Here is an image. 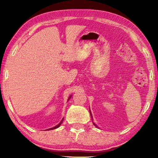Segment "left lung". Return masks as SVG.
Returning a JSON list of instances; mask_svg holds the SVG:
<instances>
[{
	"mask_svg": "<svg viewBox=\"0 0 158 158\" xmlns=\"http://www.w3.org/2000/svg\"><path fill=\"white\" fill-rule=\"evenodd\" d=\"M90 116H91V118H92V119H93V116H92V114H91V111H90ZM93 125H95V127H98V126H97V125H96V124H95V123H93ZM98 128H99V127H98Z\"/></svg>",
	"mask_w": 158,
	"mask_h": 158,
	"instance_id": "obj_1",
	"label": "left lung"
}]
</instances>
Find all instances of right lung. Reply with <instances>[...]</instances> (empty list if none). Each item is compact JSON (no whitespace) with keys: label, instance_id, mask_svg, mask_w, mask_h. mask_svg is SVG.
Segmentation results:
<instances>
[{"label":"right lung","instance_id":"obj_1","mask_svg":"<svg viewBox=\"0 0 158 158\" xmlns=\"http://www.w3.org/2000/svg\"><path fill=\"white\" fill-rule=\"evenodd\" d=\"M71 97H72V95H70V96H69V98H68V101L69 100V99H70L71 98ZM63 118L62 119V121H61L60 123H58L57 125H56V126L55 127H52V128H49V129H47V130H53V129H56V128H58V127H59L60 126V125H61V123H63Z\"/></svg>","mask_w":158,"mask_h":158}]
</instances>
